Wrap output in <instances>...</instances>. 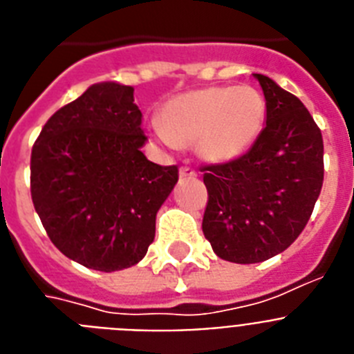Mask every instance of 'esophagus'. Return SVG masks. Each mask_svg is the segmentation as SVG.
I'll return each mask as SVG.
<instances>
[{
  "mask_svg": "<svg viewBox=\"0 0 354 354\" xmlns=\"http://www.w3.org/2000/svg\"><path fill=\"white\" fill-rule=\"evenodd\" d=\"M196 176H198V172H196L192 167L183 165V167L180 169V178H196Z\"/></svg>",
  "mask_w": 354,
  "mask_h": 354,
  "instance_id": "1",
  "label": "esophagus"
}]
</instances>
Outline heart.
<instances>
[{
  "mask_svg": "<svg viewBox=\"0 0 354 354\" xmlns=\"http://www.w3.org/2000/svg\"><path fill=\"white\" fill-rule=\"evenodd\" d=\"M264 122L266 100L254 86H209L165 100L156 133L167 144H196L209 162H228L250 149Z\"/></svg>",
  "mask_w": 354,
  "mask_h": 354,
  "instance_id": "obj_1",
  "label": "heart"
}]
</instances>
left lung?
<instances>
[{"instance_id":"1","label":"left lung","mask_w":354,"mask_h":354,"mask_svg":"<svg viewBox=\"0 0 354 354\" xmlns=\"http://www.w3.org/2000/svg\"><path fill=\"white\" fill-rule=\"evenodd\" d=\"M266 99V126L250 149L205 165L209 200L205 237L218 257L252 264L281 254L304 230L324 182L319 126L295 95L255 73Z\"/></svg>"}]
</instances>
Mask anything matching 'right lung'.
Returning a JSON list of instances; mask_svg holds the SVG:
<instances>
[{"label":"right lung","instance_id":"1","mask_svg":"<svg viewBox=\"0 0 354 354\" xmlns=\"http://www.w3.org/2000/svg\"><path fill=\"white\" fill-rule=\"evenodd\" d=\"M131 86L99 82L53 113L30 156V192L50 241L86 268L115 272L147 254L156 212L178 182L140 147Z\"/></svg>","mask_w":354,"mask_h":354}]
</instances>
